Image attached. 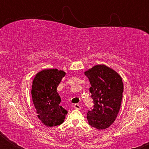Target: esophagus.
<instances>
[{
    "label": "esophagus",
    "instance_id": "34e87169",
    "mask_svg": "<svg viewBox=\"0 0 149 149\" xmlns=\"http://www.w3.org/2000/svg\"><path fill=\"white\" fill-rule=\"evenodd\" d=\"M74 108H75V109H77V110H80L81 108V107H80L79 104H75L74 105Z\"/></svg>",
    "mask_w": 149,
    "mask_h": 149
}]
</instances>
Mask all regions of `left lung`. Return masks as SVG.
Returning a JSON list of instances; mask_svg holds the SVG:
<instances>
[{
	"label": "left lung",
	"instance_id": "1",
	"mask_svg": "<svg viewBox=\"0 0 149 149\" xmlns=\"http://www.w3.org/2000/svg\"><path fill=\"white\" fill-rule=\"evenodd\" d=\"M91 87L93 109L89 110V124L97 130H105L112 124L119 112L122 103L123 84L122 77L104 64L96 65L85 72Z\"/></svg>",
	"mask_w": 149,
	"mask_h": 149
}]
</instances>
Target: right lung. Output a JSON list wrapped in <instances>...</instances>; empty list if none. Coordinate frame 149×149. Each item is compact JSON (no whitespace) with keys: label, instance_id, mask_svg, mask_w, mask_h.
<instances>
[{"label":"right lung","instance_id":"add662e5","mask_svg":"<svg viewBox=\"0 0 149 149\" xmlns=\"http://www.w3.org/2000/svg\"><path fill=\"white\" fill-rule=\"evenodd\" d=\"M65 73L57 69H47L37 73L33 81L31 95L37 116L47 127L64 122L68 111L60 106L57 87Z\"/></svg>","mask_w":149,"mask_h":149}]
</instances>
